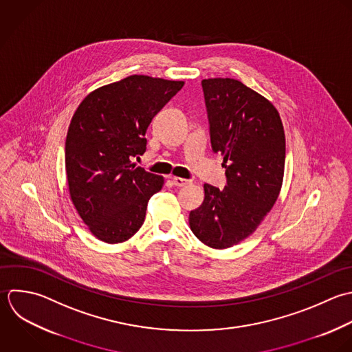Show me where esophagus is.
<instances>
[{
    "mask_svg": "<svg viewBox=\"0 0 352 352\" xmlns=\"http://www.w3.org/2000/svg\"><path fill=\"white\" fill-rule=\"evenodd\" d=\"M173 184H174L175 186L181 188V186H186V185H189V184H190V181H189V179H185V178L174 177V178H173Z\"/></svg>",
    "mask_w": 352,
    "mask_h": 352,
    "instance_id": "obj_1",
    "label": "esophagus"
}]
</instances>
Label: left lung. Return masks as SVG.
I'll list each match as a JSON object with an SVG mask.
<instances>
[{
  "instance_id": "left-lung-1",
  "label": "left lung",
  "mask_w": 352,
  "mask_h": 352,
  "mask_svg": "<svg viewBox=\"0 0 352 352\" xmlns=\"http://www.w3.org/2000/svg\"><path fill=\"white\" fill-rule=\"evenodd\" d=\"M210 140L222 153L226 186L204 184L203 204L190 211L193 234L215 250L252 234L274 206L283 185L285 134L274 105L230 78L201 80Z\"/></svg>"
}]
</instances>
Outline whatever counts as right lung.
<instances>
[{
    "label": "right lung",
    "instance_id": "obj_1",
    "mask_svg": "<svg viewBox=\"0 0 352 352\" xmlns=\"http://www.w3.org/2000/svg\"><path fill=\"white\" fill-rule=\"evenodd\" d=\"M182 86L181 80L131 75L91 91L75 111L65 140L68 188L98 240L123 243L142 226L163 177L135 167L131 159L146 151L148 126Z\"/></svg>",
    "mask_w": 352,
    "mask_h": 352
}]
</instances>
